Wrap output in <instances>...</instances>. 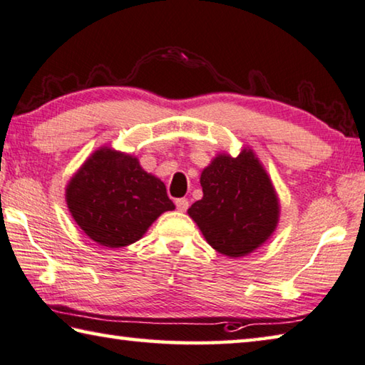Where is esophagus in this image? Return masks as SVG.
<instances>
[{
	"mask_svg": "<svg viewBox=\"0 0 365 365\" xmlns=\"http://www.w3.org/2000/svg\"><path fill=\"white\" fill-rule=\"evenodd\" d=\"M175 203H176V208L179 210V212H186V210L189 208V200L187 199H178Z\"/></svg>",
	"mask_w": 365,
	"mask_h": 365,
	"instance_id": "esophagus-1",
	"label": "esophagus"
}]
</instances>
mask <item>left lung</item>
<instances>
[{
  "instance_id": "left-lung-1",
  "label": "left lung",
  "mask_w": 365,
  "mask_h": 365,
  "mask_svg": "<svg viewBox=\"0 0 365 365\" xmlns=\"http://www.w3.org/2000/svg\"><path fill=\"white\" fill-rule=\"evenodd\" d=\"M203 197L187 210L216 252L240 258L271 239L280 203L263 163L250 147L237 157L218 153L200 175Z\"/></svg>"
}]
</instances>
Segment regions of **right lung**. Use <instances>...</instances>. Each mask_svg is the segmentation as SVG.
Wrapping results in <instances>:
<instances>
[{
	"label": "right lung",
	"mask_w": 365,
	"mask_h": 365,
	"mask_svg": "<svg viewBox=\"0 0 365 365\" xmlns=\"http://www.w3.org/2000/svg\"><path fill=\"white\" fill-rule=\"evenodd\" d=\"M67 208L96 244L121 248L138 242L160 215L175 210L165 184L138 157L102 145L66 187Z\"/></svg>",
	"instance_id": "1"
}]
</instances>
